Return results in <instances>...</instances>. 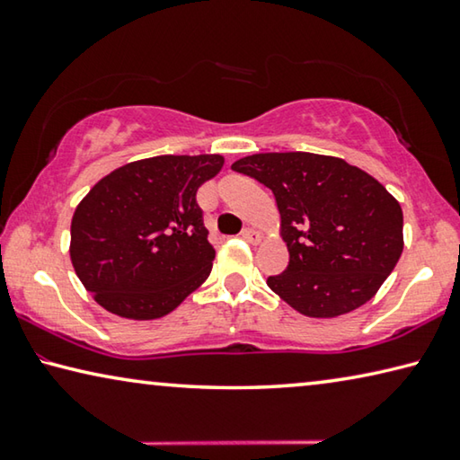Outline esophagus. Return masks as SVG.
I'll return each instance as SVG.
<instances>
[{"label": "esophagus", "mask_w": 460, "mask_h": 460, "mask_svg": "<svg viewBox=\"0 0 460 460\" xmlns=\"http://www.w3.org/2000/svg\"><path fill=\"white\" fill-rule=\"evenodd\" d=\"M241 237H243L247 243H252V245H258L260 241H261V235L255 229H252V227H245L243 231H241Z\"/></svg>", "instance_id": "1"}]
</instances>
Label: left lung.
Instances as JSON below:
<instances>
[{"mask_svg":"<svg viewBox=\"0 0 460 460\" xmlns=\"http://www.w3.org/2000/svg\"><path fill=\"white\" fill-rule=\"evenodd\" d=\"M231 168L274 192L290 261L268 286L286 305L334 318L377 294L403 252L402 207L384 184L345 160L310 152L253 154Z\"/></svg>","mask_w":460,"mask_h":460,"instance_id":"obj_1","label":"left lung"}]
</instances>
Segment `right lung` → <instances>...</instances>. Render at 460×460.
<instances>
[{
    "mask_svg": "<svg viewBox=\"0 0 460 460\" xmlns=\"http://www.w3.org/2000/svg\"><path fill=\"white\" fill-rule=\"evenodd\" d=\"M221 154L154 155L101 178L71 221L75 274L97 305L131 321L172 313L211 274L215 249L197 190Z\"/></svg>",
    "mask_w": 460,
    "mask_h": 460,
    "instance_id": "1",
    "label": "right lung"
}]
</instances>
